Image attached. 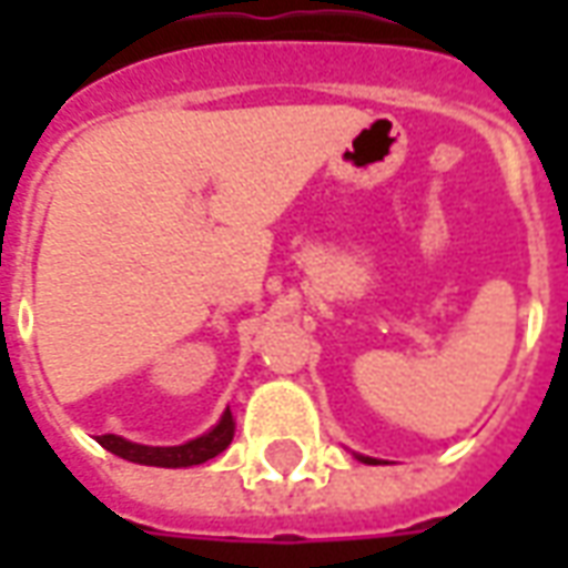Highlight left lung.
Masks as SVG:
<instances>
[{"label": "left lung", "instance_id": "left-lung-1", "mask_svg": "<svg viewBox=\"0 0 568 568\" xmlns=\"http://www.w3.org/2000/svg\"><path fill=\"white\" fill-rule=\"evenodd\" d=\"M358 459H362V463H377V459H371V456H358Z\"/></svg>", "mask_w": 568, "mask_h": 568}]
</instances>
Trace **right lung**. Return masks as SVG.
Here are the masks:
<instances>
[{
  "mask_svg": "<svg viewBox=\"0 0 568 568\" xmlns=\"http://www.w3.org/2000/svg\"><path fill=\"white\" fill-rule=\"evenodd\" d=\"M234 417L231 410H224L222 419L200 438L187 440V444H179V447H145V444H133L128 438H118V435H100V444L105 450L115 453L121 459H130V463L140 465H158V468H187V465H200L219 456V453L234 440Z\"/></svg>",
  "mask_w": 568,
  "mask_h": 568,
  "instance_id": "1",
  "label": "right lung"
}]
</instances>
